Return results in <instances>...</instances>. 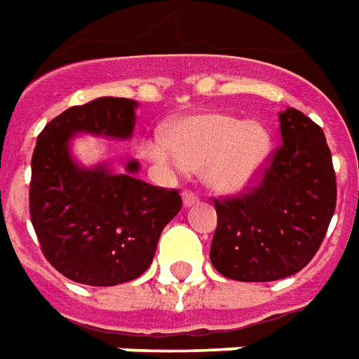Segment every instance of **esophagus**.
I'll list each match as a JSON object with an SVG mask.
<instances>
[{
  "label": "esophagus",
  "instance_id": "1",
  "mask_svg": "<svg viewBox=\"0 0 359 359\" xmlns=\"http://www.w3.org/2000/svg\"><path fill=\"white\" fill-rule=\"evenodd\" d=\"M182 204L187 205V208L198 204V196L194 192H190V190H184V192H182Z\"/></svg>",
  "mask_w": 359,
  "mask_h": 359
}]
</instances>
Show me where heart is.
I'll return each mask as SVG.
<instances>
[{
  "label": "heart",
  "instance_id": "b5f03b06",
  "mask_svg": "<svg viewBox=\"0 0 359 359\" xmlns=\"http://www.w3.org/2000/svg\"><path fill=\"white\" fill-rule=\"evenodd\" d=\"M272 137L260 122L225 112H196L177 120L167 137H151L145 155L167 171L202 169V179L222 194H239L266 169Z\"/></svg>",
  "mask_w": 359,
  "mask_h": 359
}]
</instances>
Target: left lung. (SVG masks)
<instances>
[{
    "instance_id": "8db88e82",
    "label": "left lung",
    "mask_w": 359,
    "mask_h": 359,
    "mask_svg": "<svg viewBox=\"0 0 359 359\" xmlns=\"http://www.w3.org/2000/svg\"><path fill=\"white\" fill-rule=\"evenodd\" d=\"M282 142L260 187L215 200L210 260L237 282H274L307 266L337 208L327 137L295 109L280 112Z\"/></svg>"
}]
</instances>
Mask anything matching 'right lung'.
Listing matches in <instances>:
<instances>
[{
	"mask_svg": "<svg viewBox=\"0 0 359 359\" xmlns=\"http://www.w3.org/2000/svg\"><path fill=\"white\" fill-rule=\"evenodd\" d=\"M137 102L99 97L46 124L32 154L29 204L40 249L77 284L118 285L149 268L165 225L179 214L177 190L136 179L140 163L114 172L109 161L85 167L72 154L79 134L130 140Z\"/></svg>",
	"mask_w": 359,
	"mask_h": 359,
	"instance_id": "obj_1",
	"label": "right lung"
}]
</instances>
